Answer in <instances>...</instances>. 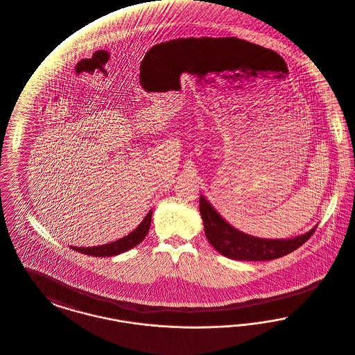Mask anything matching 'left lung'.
Returning a JSON list of instances; mask_svg holds the SVG:
<instances>
[{"label":"left lung","instance_id":"8db88e82","mask_svg":"<svg viewBox=\"0 0 355 355\" xmlns=\"http://www.w3.org/2000/svg\"><path fill=\"white\" fill-rule=\"evenodd\" d=\"M200 211L209 243L214 250L233 260L264 261L279 259L303 245L316 230L313 227L307 233L292 239H260L233 228L213 209L204 196L200 197Z\"/></svg>","mask_w":355,"mask_h":355}]
</instances>
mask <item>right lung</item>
Here are the masks:
<instances>
[{
  "instance_id": "obj_1",
  "label": "right lung",
  "mask_w": 355,
  "mask_h": 355,
  "mask_svg": "<svg viewBox=\"0 0 355 355\" xmlns=\"http://www.w3.org/2000/svg\"><path fill=\"white\" fill-rule=\"evenodd\" d=\"M151 214H153V211L150 210L147 213L146 217L144 218V221L135 230L116 241L108 243L105 245L91 247V248H82V247H79V248L71 247V248L76 252H80V253L88 254V256H95V257H111V256L123 253L125 250H130L131 248L137 247L146 237L148 230H150V224H151Z\"/></svg>"
}]
</instances>
